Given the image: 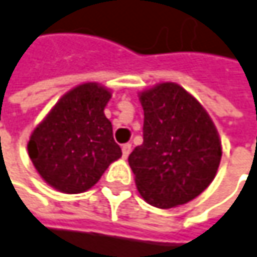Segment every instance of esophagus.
<instances>
[{
	"label": "esophagus",
	"instance_id": "34e87169",
	"mask_svg": "<svg viewBox=\"0 0 257 257\" xmlns=\"http://www.w3.org/2000/svg\"><path fill=\"white\" fill-rule=\"evenodd\" d=\"M131 147H132V146H131L129 143L122 146V155H123V158H128L129 153H131Z\"/></svg>",
	"mask_w": 257,
	"mask_h": 257
}]
</instances>
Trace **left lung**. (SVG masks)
<instances>
[{
  "instance_id": "left-lung-1",
  "label": "left lung",
  "mask_w": 257,
  "mask_h": 257,
  "mask_svg": "<svg viewBox=\"0 0 257 257\" xmlns=\"http://www.w3.org/2000/svg\"><path fill=\"white\" fill-rule=\"evenodd\" d=\"M143 144L129 167L144 201L173 208L202 193L216 177L222 144L204 107L181 86L161 83L140 95Z\"/></svg>"
}]
</instances>
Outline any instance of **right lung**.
<instances>
[{
    "label": "right lung",
    "mask_w": 257,
    "mask_h": 257,
    "mask_svg": "<svg viewBox=\"0 0 257 257\" xmlns=\"http://www.w3.org/2000/svg\"><path fill=\"white\" fill-rule=\"evenodd\" d=\"M110 98L105 87L83 83L65 93L34 129L28 153L47 184L64 193H81L122 156L104 114Z\"/></svg>",
    "instance_id": "add662e5"
}]
</instances>
